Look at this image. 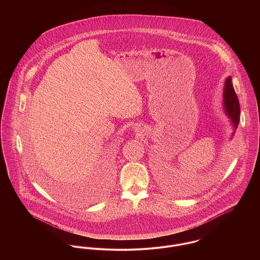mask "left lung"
Returning <instances> with one entry per match:
<instances>
[{"label": "left lung", "mask_w": 260, "mask_h": 260, "mask_svg": "<svg viewBox=\"0 0 260 260\" xmlns=\"http://www.w3.org/2000/svg\"><path fill=\"white\" fill-rule=\"evenodd\" d=\"M224 108L228 117L231 119L234 128L238 127L240 121V102L232 85L231 77L227 78L224 87ZM234 134V133H233Z\"/></svg>", "instance_id": "left-lung-1"}]
</instances>
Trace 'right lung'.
I'll return each mask as SVG.
<instances>
[{"label": "right lung", "instance_id": "1", "mask_svg": "<svg viewBox=\"0 0 260 260\" xmlns=\"http://www.w3.org/2000/svg\"><path fill=\"white\" fill-rule=\"evenodd\" d=\"M113 168L112 167V161H105V166H104V169H105V171L107 172L108 173H111V169Z\"/></svg>", "mask_w": 260, "mask_h": 260}]
</instances>
